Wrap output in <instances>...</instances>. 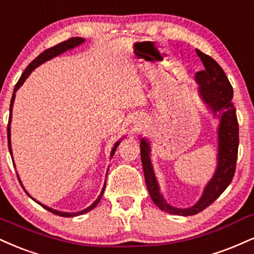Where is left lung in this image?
<instances>
[{"instance_id": "left-lung-1", "label": "left lung", "mask_w": 254, "mask_h": 254, "mask_svg": "<svg viewBox=\"0 0 254 254\" xmlns=\"http://www.w3.org/2000/svg\"><path fill=\"white\" fill-rule=\"evenodd\" d=\"M197 56L202 61L204 69L195 74V81L198 84V94L202 102L210 110L214 117H219L218 127V156L214 175L207 183L203 193L198 201L188 208H177L167 202L161 193L160 185L155 175L150 158V143L142 137L140 138V160L143 164L146 188L154 203L164 212L174 215H194L202 212L212 204L230 186L234 176L235 164L239 146V125L233 98V88L226 77L224 69L214 59L196 50Z\"/></svg>"}]
</instances>
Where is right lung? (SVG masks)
Listing matches in <instances>:
<instances>
[{"mask_svg":"<svg viewBox=\"0 0 254 254\" xmlns=\"http://www.w3.org/2000/svg\"><path fill=\"white\" fill-rule=\"evenodd\" d=\"M84 42H85V39H82V38H71V39L66 40V41L61 42V44H58L57 46H54V47H51V48H48V50H46L45 52H42V53L40 54V56H39L38 58H35V59L33 60L32 63H30L28 66H27V68L24 69V72L22 73V75H21L20 79H19V81H17V84L15 85L14 92H13V97H11V100H10V115H9V124H8V146H9V152H10V155H11V158H13V151H11V142H10V122H11V111H13V105H14V100H15V93H16V91L19 90V88H20L21 86H22V84H23L24 81H26V79L29 77L30 73L34 71L36 67L41 65V64L46 63V61L53 59V58H56V57H58V56H60V54L65 53L66 51H69V50H72V48L78 47L79 45L84 44ZM122 139H123V138H121V139L118 140V142H116V144L114 145V148H112V150H111V155H110V157L114 156L116 149H117V146L119 145V143H121ZM14 164H15V163H14ZM14 167H15V166H14ZM17 177H19V181H20V183H21V186H22L23 190L26 191L27 195H28L29 197H32V196H30V195H29L28 191H27L26 189H24L22 182H21V180H20L19 174H17ZM105 186H106V183H104V187H103V189H102V191H100L99 196L97 197V200L94 201V202H93L92 204H91V206H88L87 208L82 209V210H80V212H77V213L60 212V210L53 209V208H51V207L46 206V204H44V203L39 202V201H36L34 197H32V198L35 201L36 203H39L40 206L44 207L45 209L50 210V212L53 213V214L59 215V216H65V218H73V216H78V215L85 214V213H87V212H90V210H92V209L94 208V207H96L97 204L99 203L100 198H102V196H103V193H104V189H105Z\"/></svg>","mask_w":254,"mask_h":254,"instance_id":"1","label":"right lung"}]
</instances>
